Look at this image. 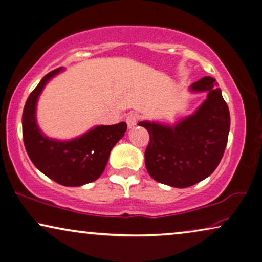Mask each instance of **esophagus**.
<instances>
[{
    "label": "esophagus",
    "mask_w": 262,
    "mask_h": 262,
    "mask_svg": "<svg viewBox=\"0 0 262 262\" xmlns=\"http://www.w3.org/2000/svg\"><path fill=\"white\" fill-rule=\"evenodd\" d=\"M139 119V116L137 113H130V115H127L126 117V124L128 127H134L136 124H137Z\"/></svg>",
    "instance_id": "esophagus-1"
}]
</instances>
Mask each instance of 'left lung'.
Segmentation results:
<instances>
[{
  "label": "left lung",
  "instance_id": "obj_1",
  "mask_svg": "<svg viewBox=\"0 0 262 262\" xmlns=\"http://www.w3.org/2000/svg\"><path fill=\"white\" fill-rule=\"evenodd\" d=\"M190 91L208 93L192 115L172 126L147 120L138 123L150 135L145 150L147 172L173 188L191 187L211 175L228 142L229 110L215 79H200Z\"/></svg>",
  "mask_w": 262,
  "mask_h": 262
}]
</instances>
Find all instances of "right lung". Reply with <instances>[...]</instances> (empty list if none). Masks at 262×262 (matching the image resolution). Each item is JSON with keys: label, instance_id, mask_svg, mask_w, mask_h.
<instances>
[{"label": "right lung", "instance_id": "right-lung-1", "mask_svg": "<svg viewBox=\"0 0 262 262\" xmlns=\"http://www.w3.org/2000/svg\"><path fill=\"white\" fill-rule=\"evenodd\" d=\"M61 71L59 67L49 72L29 94L22 113V136L30 161L41 172L65 187H80L100 177L112 147L123 138L127 125H99L63 142L45 136L36 123V103L43 87Z\"/></svg>", "mask_w": 262, "mask_h": 262}]
</instances>
